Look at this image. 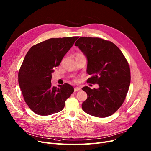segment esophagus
<instances>
[{"mask_svg": "<svg viewBox=\"0 0 151 151\" xmlns=\"http://www.w3.org/2000/svg\"><path fill=\"white\" fill-rule=\"evenodd\" d=\"M81 90V88H79V87H76V88H74V91H76V92H77V91H79Z\"/></svg>", "mask_w": 151, "mask_h": 151, "instance_id": "esophagus-1", "label": "esophagus"}]
</instances>
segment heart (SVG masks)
<instances>
[{
    "label": "heart",
    "instance_id": "obj_1",
    "mask_svg": "<svg viewBox=\"0 0 151 151\" xmlns=\"http://www.w3.org/2000/svg\"><path fill=\"white\" fill-rule=\"evenodd\" d=\"M76 81H77V80H76Z\"/></svg>",
    "mask_w": 151,
    "mask_h": 151
}]
</instances>
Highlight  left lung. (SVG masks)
<instances>
[{
    "instance_id": "obj_1",
    "label": "left lung",
    "mask_w": 151,
    "mask_h": 151,
    "mask_svg": "<svg viewBox=\"0 0 151 151\" xmlns=\"http://www.w3.org/2000/svg\"><path fill=\"white\" fill-rule=\"evenodd\" d=\"M77 46L88 59L87 82L98 89L82 88L88 94L82 108L92 116L104 118L116 112L124 102L130 83L129 63L116 45L99 38L81 37Z\"/></svg>"
}]
</instances>
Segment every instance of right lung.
Wrapping results in <instances>:
<instances>
[{
  "label": "right lung",
  "instance_id": "obj_1",
  "mask_svg": "<svg viewBox=\"0 0 151 151\" xmlns=\"http://www.w3.org/2000/svg\"><path fill=\"white\" fill-rule=\"evenodd\" d=\"M78 36L50 38L32 47L18 74L24 101L36 114L46 116L62 111L66 99L74 93L68 84L52 86V74Z\"/></svg>",
  "mask_w": 151,
  "mask_h": 151
}]
</instances>
